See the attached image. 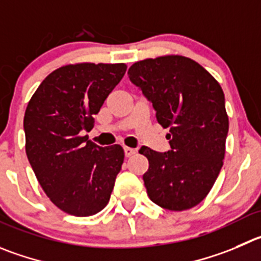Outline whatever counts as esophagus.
Returning a JSON list of instances; mask_svg holds the SVG:
<instances>
[{
  "label": "esophagus",
  "mask_w": 261,
  "mask_h": 261,
  "mask_svg": "<svg viewBox=\"0 0 261 261\" xmlns=\"http://www.w3.org/2000/svg\"><path fill=\"white\" fill-rule=\"evenodd\" d=\"M136 153V150L135 148H130V147H124V155H125V158H129V156H132Z\"/></svg>",
  "instance_id": "34e87169"
}]
</instances>
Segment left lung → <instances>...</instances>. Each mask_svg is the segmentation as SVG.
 <instances>
[{"mask_svg":"<svg viewBox=\"0 0 261 261\" xmlns=\"http://www.w3.org/2000/svg\"><path fill=\"white\" fill-rule=\"evenodd\" d=\"M128 75L152 103L159 124L169 128V151L140 148L148 159V197L173 212L191 209L206 197L223 166L229 123L222 87L183 56L138 61Z\"/></svg>","mask_w":261,"mask_h":261,"instance_id":"1","label":"left lung"}]
</instances>
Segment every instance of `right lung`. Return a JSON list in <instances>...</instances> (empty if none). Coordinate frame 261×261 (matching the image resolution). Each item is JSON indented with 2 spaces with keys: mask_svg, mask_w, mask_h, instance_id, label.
I'll return each instance as SVG.
<instances>
[{
  "mask_svg": "<svg viewBox=\"0 0 261 261\" xmlns=\"http://www.w3.org/2000/svg\"><path fill=\"white\" fill-rule=\"evenodd\" d=\"M124 64H76L52 71L37 88L24 115L25 151L49 200L75 217L97 214L108 205L121 169V146L100 147L82 137L91 130Z\"/></svg>",
  "mask_w": 261,
  "mask_h": 261,
  "instance_id": "right-lung-1",
  "label": "right lung"
}]
</instances>
